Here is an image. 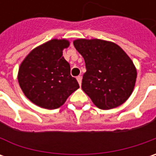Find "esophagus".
<instances>
[{
  "mask_svg": "<svg viewBox=\"0 0 156 156\" xmlns=\"http://www.w3.org/2000/svg\"><path fill=\"white\" fill-rule=\"evenodd\" d=\"M76 79H77V81H78V83H79V85L81 86V79H82V78H81V75H79V76H77V77H76Z\"/></svg>",
  "mask_w": 156,
  "mask_h": 156,
  "instance_id": "obj_1",
  "label": "esophagus"
}]
</instances>
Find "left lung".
<instances>
[{"label": "left lung", "instance_id": "left-lung-1", "mask_svg": "<svg viewBox=\"0 0 156 156\" xmlns=\"http://www.w3.org/2000/svg\"><path fill=\"white\" fill-rule=\"evenodd\" d=\"M74 46L86 64L81 88L94 104L104 110L123 104L133 93L137 77L126 52L115 42L101 39L75 40Z\"/></svg>", "mask_w": 156, "mask_h": 156}]
</instances>
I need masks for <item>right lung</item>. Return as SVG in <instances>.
Listing matches in <instances>:
<instances>
[{"mask_svg": "<svg viewBox=\"0 0 156 156\" xmlns=\"http://www.w3.org/2000/svg\"><path fill=\"white\" fill-rule=\"evenodd\" d=\"M69 47L66 39H52L34 48L22 61L18 82L25 96L42 108L62 106L80 86L70 75V65L62 56Z\"/></svg>", "mask_w": 156, "mask_h": 156, "instance_id": "right-lung-1", "label": "right lung"}]
</instances>
